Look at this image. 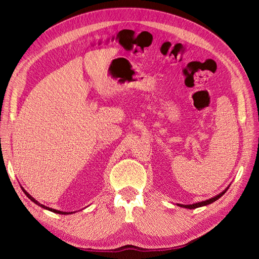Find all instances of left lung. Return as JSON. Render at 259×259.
Returning <instances> with one entry per match:
<instances>
[{
  "instance_id": "1",
  "label": "left lung",
  "mask_w": 259,
  "mask_h": 259,
  "mask_svg": "<svg viewBox=\"0 0 259 259\" xmlns=\"http://www.w3.org/2000/svg\"><path fill=\"white\" fill-rule=\"evenodd\" d=\"M226 191H227V189H226L225 191H223L222 193H219L218 195H216V197H214V198H210V199H208V200H206V201H202V202H198V203H193V204H189V205H183V204H177V205H178V206H182V207H186V208H190V209L197 208V207H201V206H205V205L210 204V203L215 202L216 200H218L219 198L222 197L223 194H225V192H226Z\"/></svg>"
}]
</instances>
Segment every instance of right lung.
<instances>
[{"mask_svg": "<svg viewBox=\"0 0 259 259\" xmlns=\"http://www.w3.org/2000/svg\"><path fill=\"white\" fill-rule=\"evenodd\" d=\"M23 190V192H25V194L27 195V197L31 200V201H32V202H34L35 203V204L36 205H38V206H41V207H43V208H45V209H49V210H51V211H54V213H56V214H64V215H67V214H72V211H71V213H68V211H61V210H57V209H54V208H50V207H48V206H45V205H43V204H41V203H38L34 198H32V197H31V195L25 190V189H22Z\"/></svg>", "mask_w": 259, "mask_h": 259, "instance_id": "obj_1", "label": "right lung"}]
</instances>
